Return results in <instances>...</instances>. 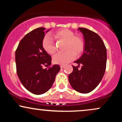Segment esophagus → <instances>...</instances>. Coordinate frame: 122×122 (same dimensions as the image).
I'll use <instances>...</instances> for the list:
<instances>
[{"label": "esophagus", "instance_id": "esophagus-1", "mask_svg": "<svg viewBox=\"0 0 122 122\" xmlns=\"http://www.w3.org/2000/svg\"><path fill=\"white\" fill-rule=\"evenodd\" d=\"M64 67H65V65H60V68H61V69H63Z\"/></svg>", "mask_w": 122, "mask_h": 122}]
</instances>
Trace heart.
I'll use <instances>...</instances> for the list:
<instances>
[{"instance_id": "obj_1", "label": "heart", "mask_w": 122, "mask_h": 122, "mask_svg": "<svg viewBox=\"0 0 122 122\" xmlns=\"http://www.w3.org/2000/svg\"><path fill=\"white\" fill-rule=\"evenodd\" d=\"M51 36L57 41H65L64 50L65 52L58 53L54 56L53 62L56 64L66 65L74 59L75 56H79L84 49V42L82 38L75 36V33L69 29H64L54 31ZM42 45L45 51L53 55L56 51L54 42L49 36L43 38Z\"/></svg>"}]
</instances>
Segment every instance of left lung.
Wrapping results in <instances>:
<instances>
[{
    "label": "left lung",
    "instance_id": "obj_1",
    "mask_svg": "<svg viewBox=\"0 0 122 122\" xmlns=\"http://www.w3.org/2000/svg\"><path fill=\"white\" fill-rule=\"evenodd\" d=\"M83 35L84 49L82 55L75 61L77 66L68 76L72 87L76 91L88 93L92 91L101 81L107 62V49L102 38L95 32L86 29H78ZM81 65V70L78 68Z\"/></svg>",
    "mask_w": 122,
    "mask_h": 122
}]
</instances>
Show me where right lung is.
Masks as SVG:
<instances>
[{
  "label": "right lung",
  "mask_w": 122,
  "mask_h": 122,
  "mask_svg": "<svg viewBox=\"0 0 122 122\" xmlns=\"http://www.w3.org/2000/svg\"><path fill=\"white\" fill-rule=\"evenodd\" d=\"M50 30L39 27L30 31L22 39L15 51L18 77L25 88L35 95L43 94L49 90L60 70L58 65L47 69L42 67L51 64V56L42 45L45 33Z\"/></svg>",
  "instance_id": "add662e5"
}]
</instances>
